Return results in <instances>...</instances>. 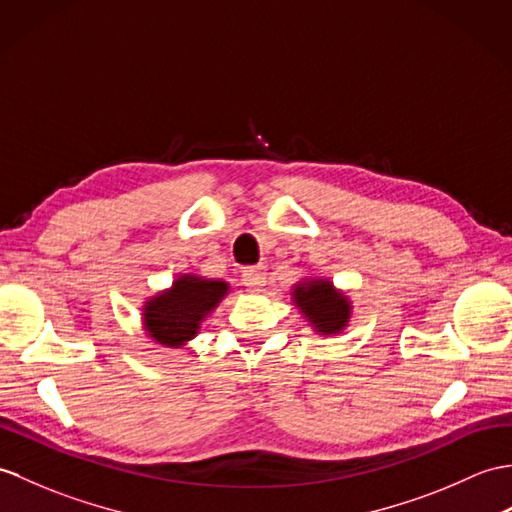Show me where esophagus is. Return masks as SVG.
<instances>
[{
    "label": "esophagus",
    "mask_w": 512,
    "mask_h": 512,
    "mask_svg": "<svg viewBox=\"0 0 512 512\" xmlns=\"http://www.w3.org/2000/svg\"><path fill=\"white\" fill-rule=\"evenodd\" d=\"M242 281L244 285L253 290H259L261 285H266V268L264 266H253V268H246L242 272Z\"/></svg>",
    "instance_id": "esophagus-1"
}]
</instances>
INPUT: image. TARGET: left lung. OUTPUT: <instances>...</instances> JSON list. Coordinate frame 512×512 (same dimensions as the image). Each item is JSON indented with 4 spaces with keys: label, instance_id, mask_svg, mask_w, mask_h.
<instances>
[{
    "label": "left lung",
    "instance_id": "1",
    "mask_svg": "<svg viewBox=\"0 0 512 512\" xmlns=\"http://www.w3.org/2000/svg\"><path fill=\"white\" fill-rule=\"evenodd\" d=\"M292 305L318 336H340L353 318V301L327 277H303L290 288Z\"/></svg>",
    "mask_w": 512,
    "mask_h": 512
}]
</instances>
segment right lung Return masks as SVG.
<instances>
[{"mask_svg":"<svg viewBox=\"0 0 512 512\" xmlns=\"http://www.w3.org/2000/svg\"><path fill=\"white\" fill-rule=\"evenodd\" d=\"M229 292V281L183 272L170 288L154 292L141 305V329L159 347L183 349Z\"/></svg>","mask_w":512,"mask_h":512,"instance_id":"add662e5","label":"right lung"}]
</instances>
